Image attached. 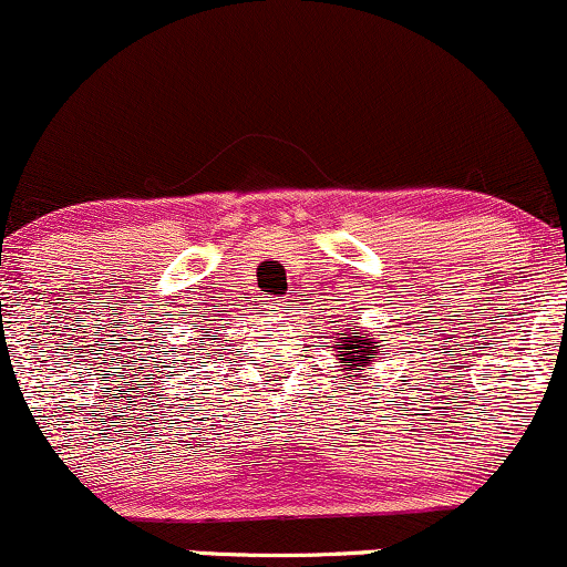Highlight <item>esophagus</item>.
<instances>
[{
    "instance_id": "obj_1",
    "label": "esophagus",
    "mask_w": 567,
    "mask_h": 567,
    "mask_svg": "<svg viewBox=\"0 0 567 567\" xmlns=\"http://www.w3.org/2000/svg\"><path fill=\"white\" fill-rule=\"evenodd\" d=\"M265 307H270V310H272V312H281V310H284V307H286V302H284V299H270V302H268V305H265Z\"/></svg>"
}]
</instances>
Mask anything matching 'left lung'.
I'll use <instances>...</instances> for the list:
<instances>
[{"label":"left lung","mask_w":567,"mask_h":567,"mask_svg":"<svg viewBox=\"0 0 567 567\" xmlns=\"http://www.w3.org/2000/svg\"><path fill=\"white\" fill-rule=\"evenodd\" d=\"M333 349H337V360L344 362L347 370H352L358 379H365V375H362V370L373 362V354L379 352V341H375V333H370V337L368 333H362L360 326H354V333L349 331V328H344V331H339L337 328Z\"/></svg>","instance_id":"left-lung-1"}]
</instances>
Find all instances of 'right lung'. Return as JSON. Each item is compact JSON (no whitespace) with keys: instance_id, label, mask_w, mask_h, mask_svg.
I'll return each instance as SVG.
<instances>
[{"instance_id":"right-lung-1","label":"right lung","mask_w":567,"mask_h":567,"mask_svg":"<svg viewBox=\"0 0 567 567\" xmlns=\"http://www.w3.org/2000/svg\"><path fill=\"white\" fill-rule=\"evenodd\" d=\"M181 362H184V360H181Z\"/></svg>"}]
</instances>
